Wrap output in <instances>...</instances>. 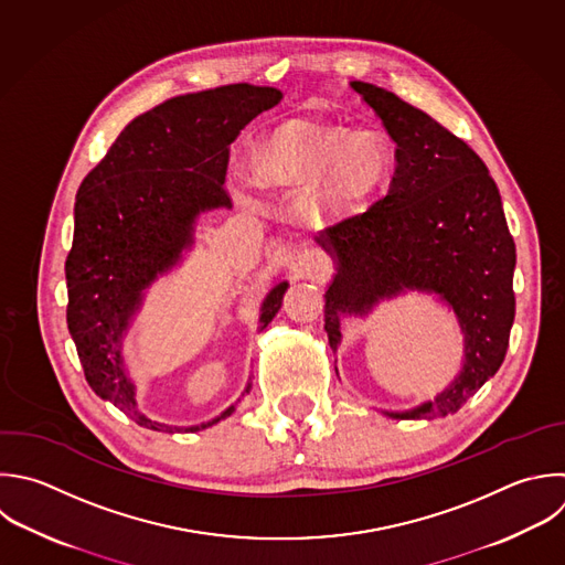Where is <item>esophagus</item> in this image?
Returning a JSON list of instances; mask_svg holds the SVG:
<instances>
[{
	"mask_svg": "<svg viewBox=\"0 0 565 565\" xmlns=\"http://www.w3.org/2000/svg\"><path fill=\"white\" fill-rule=\"evenodd\" d=\"M298 269L309 276V278H316L320 274L327 271V258L322 256V252H318L316 247H305L300 254H298V260H296Z\"/></svg>",
	"mask_w": 565,
	"mask_h": 565,
	"instance_id": "esophagus-1",
	"label": "esophagus"
}]
</instances>
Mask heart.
Returning a JSON list of instances; mask_svg holds the SVG:
<instances>
[{
	"label": "heart",
	"instance_id": "heart-1",
	"mask_svg": "<svg viewBox=\"0 0 565 565\" xmlns=\"http://www.w3.org/2000/svg\"><path fill=\"white\" fill-rule=\"evenodd\" d=\"M391 163L384 139L347 128L294 126L267 139L258 154L260 172L287 185H313L342 207L364 203L382 183Z\"/></svg>",
	"mask_w": 565,
	"mask_h": 565
}]
</instances>
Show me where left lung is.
<instances>
[{
    "label": "left lung",
    "instance_id": "left-lung-1",
    "mask_svg": "<svg viewBox=\"0 0 565 565\" xmlns=\"http://www.w3.org/2000/svg\"><path fill=\"white\" fill-rule=\"evenodd\" d=\"M351 88L395 141V174L384 199L316 236L335 274L324 291V331L333 353L344 318H366L408 291L435 296L463 335L455 380L391 419L457 413L501 366L514 322V241L483 161L426 113L364 82ZM338 373V369H335Z\"/></svg>",
    "mask_w": 565,
    "mask_h": 565
}]
</instances>
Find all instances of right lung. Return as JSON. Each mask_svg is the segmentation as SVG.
Returning a JSON list of instances; mask_svg holds the SVG:
<instances>
[{
    "instance_id": "add662e5",
    "label": "right lung",
    "mask_w": 565,
    "mask_h": 565,
    "mask_svg": "<svg viewBox=\"0 0 565 565\" xmlns=\"http://www.w3.org/2000/svg\"><path fill=\"white\" fill-rule=\"evenodd\" d=\"M282 93L232 84L181 95L130 121L104 161L84 179L75 203V236L66 260L68 331L90 388L159 433H196L230 417L241 397L212 419L172 426L148 417L128 375L124 340L146 291L194 247L196 221L232 210L225 192L230 146ZM289 282H276L260 305L258 331L282 305Z\"/></svg>"
}]
</instances>
